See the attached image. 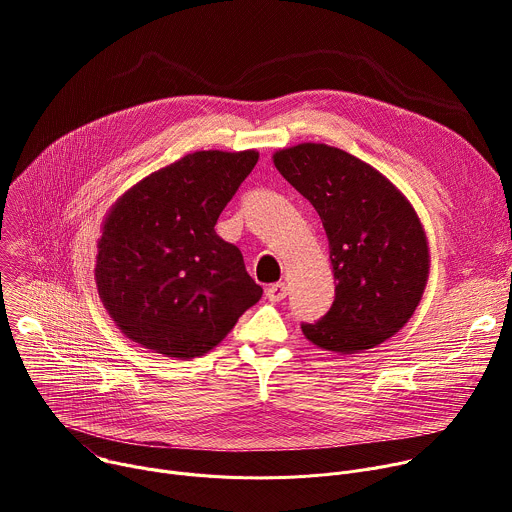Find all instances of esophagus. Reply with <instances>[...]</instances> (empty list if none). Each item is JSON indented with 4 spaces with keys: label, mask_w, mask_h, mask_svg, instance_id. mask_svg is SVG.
Listing matches in <instances>:
<instances>
[{
    "label": "esophagus",
    "mask_w": 512,
    "mask_h": 512,
    "mask_svg": "<svg viewBox=\"0 0 512 512\" xmlns=\"http://www.w3.org/2000/svg\"><path fill=\"white\" fill-rule=\"evenodd\" d=\"M285 296H287V285H285L283 281L271 283V285L265 289V298H267L269 302H281Z\"/></svg>",
    "instance_id": "34e87169"
}]
</instances>
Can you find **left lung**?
<instances>
[{"instance_id": "8db88e82", "label": "left lung", "mask_w": 512, "mask_h": 512, "mask_svg": "<svg viewBox=\"0 0 512 512\" xmlns=\"http://www.w3.org/2000/svg\"><path fill=\"white\" fill-rule=\"evenodd\" d=\"M279 174L322 218L336 294L310 342L354 354L399 332L413 316L429 273L423 227L405 196L373 166L324 143L273 156Z\"/></svg>"}]
</instances>
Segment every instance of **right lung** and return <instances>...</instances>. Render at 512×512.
Segmentation results:
<instances>
[{"instance_id":"obj_1","label":"right lung","mask_w":512,"mask_h":512,"mask_svg":"<svg viewBox=\"0 0 512 512\" xmlns=\"http://www.w3.org/2000/svg\"><path fill=\"white\" fill-rule=\"evenodd\" d=\"M257 160L253 150L188 154L117 200L103 225L95 277L127 338L194 358L259 302L263 289L241 251L214 231Z\"/></svg>"}]
</instances>
